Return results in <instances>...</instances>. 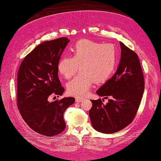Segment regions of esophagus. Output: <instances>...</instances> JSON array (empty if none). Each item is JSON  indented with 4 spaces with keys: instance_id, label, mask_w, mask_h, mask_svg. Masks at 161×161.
<instances>
[{
    "instance_id": "obj_1",
    "label": "esophagus",
    "mask_w": 161,
    "mask_h": 161,
    "mask_svg": "<svg viewBox=\"0 0 161 161\" xmlns=\"http://www.w3.org/2000/svg\"><path fill=\"white\" fill-rule=\"evenodd\" d=\"M83 98H80V97H76V101L78 103H80L81 101H83Z\"/></svg>"
}]
</instances>
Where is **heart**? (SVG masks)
<instances>
[{
  "label": "heart",
  "instance_id": "obj_1",
  "mask_svg": "<svg viewBox=\"0 0 161 161\" xmlns=\"http://www.w3.org/2000/svg\"><path fill=\"white\" fill-rule=\"evenodd\" d=\"M70 53L71 56L62 58L58 64V72L66 79L74 76L79 66L81 73L67 85L70 96L83 97L93 82L100 83L106 80L117 63V50L112 44L81 39L75 44Z\"/></svg>",
  "mask_w": 161,
  "mask_h": 161
}]
</instances>
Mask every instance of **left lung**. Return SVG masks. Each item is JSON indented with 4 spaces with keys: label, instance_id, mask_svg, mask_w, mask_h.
I'll list each match as a JSON object with an SVG mask.
<instances>
[{
    "label": "left lung",
    "instance_id": "obj_1",
    "mask_svg": "<svg viewBox=\"0 0 161 161\" xmlns=\"http://www.w3.org/2000/svg\"><path fill=\"white\" fill-rule=\"evenodd\" d=\"M119 44L122 54L116 73L97 91L99 96L110 99L106 105L101 99L91 100L89 111L94 129L107 134L121 130L133 122L145 90L138 56L122 42Z\"/></svg>",
    "mask_w": 161,
    "mask_h": 161
}]
</instances>
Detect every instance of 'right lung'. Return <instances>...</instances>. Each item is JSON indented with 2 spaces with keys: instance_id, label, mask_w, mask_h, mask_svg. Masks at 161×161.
<instances>
[{
  "instance_id": "obj_1",
  "label": "right lung",
  "mask_w": 161,
  "mask_h": 161,
  "mask_svg": "<svg viewBox=\"0 0 161 161\" xmlns=\"http://www.w3.org/2000/svg\"><path fill=\"white\" fill-rule=\"evenodd\" d=\"M69 42L67 37H60L43 42L26 55L19 69V113L31 129L43 136H56L64 130V113L75 102L74 97L49 101L51 97L61 96L64 91L58 78V64Z\"/></svg>"
}]
</instances>
